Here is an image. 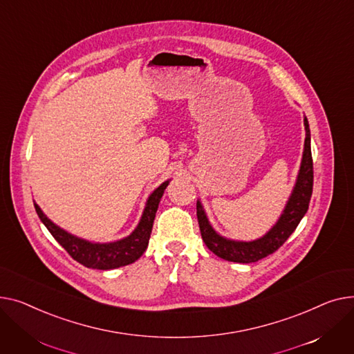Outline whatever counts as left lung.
<instances>
[{"label":"left lung","mask_w":354,"mask_h":354,"mask_svg":"<svg viewBox=\"0 0 354 354\" xmlns=\"http://www.w3.org/2000/svg\"><path fill=\"white\" fill-rule=\"evenodd\" d=\"M304 129V151L293 193L290 196L277 223L261 239L254 241H234L220 236L209 223L201 203L197 201V220L203 241L216 256L234 263H254L268 254H273L296 230L300 220L307 213L310 197L313 193V158H311L310 129L306 117Z\"/></svg>","instance_id":"obj_1"}]
</instances>
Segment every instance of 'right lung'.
<instances>
[{
  "label": "right lung",
  "instance_id": "1",
  "mask_svg": "<svg viewBox=\"0 0 354 354\" xmlns=\"http://www.w3.org/2000/svg\"><path fill=\"white\" fill-rule=\"evenodd\" d=\"M167 185L169 180L164 181L150 194L136 230L126 239H121L113 243H91L84 239L73 236L66 230H62L57 224H54L43 212H41L38 204L34 203V207L39 220L44 223L53 237L59 243V245L66 248V252L75 261L88 268L111 270L134 263L145 252V248L149 245L158 203Z\"/></svg>",
  "mask_w": 354,
  "mask_h": 354
}]
</instances>
